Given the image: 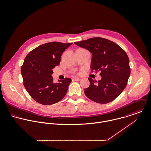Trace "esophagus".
<instances>
[{"instance_id":"obj_1","label":"esophagus","mask_w":151,"mask_h":151,"mask_svg":"<svg viewBox=\"0 0 151 151\" xmlns=\"http://www.w3.org/2000/svg\"><path fill=\"white\" fill-rule=\"evenodd\" d=\"M73 81H80L81 80V78H77V77H74L73 79H72Z\"/></svg>"}]
</instances>
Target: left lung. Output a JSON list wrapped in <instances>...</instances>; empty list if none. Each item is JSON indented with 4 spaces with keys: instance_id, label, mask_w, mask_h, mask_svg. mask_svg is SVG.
<instances>
[{
    "instance_id": "left-lung-1",
    "label": "left lung",
    "mask_w": 151,
    "mask_h": 151,
    "mask_svg": "<svg viewBox=\"0 0 151 151\" xmlns=\"http://www.w3.org/2000/svg\"><path fill=\"white\" fill-rule=\"evenodd\" d=\"M92 54L91 72L100 71L98 82L88 78L90 86L85 90L91 100L106 104L116 99L126 87L131 73L125 51L115 42L101 37H93L74 42Z\"/></svg>"
}]
</instances>
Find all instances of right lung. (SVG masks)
Wrapping results in <instances>:
<instances>
[{
	"label": "right lung",
	"mask_w": 151,
	"mask_h": 151,
	"mask_svg": "<svg viewBox=\"0 0 151 151\" xmlns=\"http://www.w3.org/2000/svg\"><path fill=\"white\" fill-rule=\"evenodd\" d=\"M73 43L50 42L30 51L21 68L23 85L31 97L42 105H51L66 95L72 80L65 78L54 83L52 69L60 65L63 52Z\"/></svg>",
	"instance_id": "obj_1"
}]
</instances>
